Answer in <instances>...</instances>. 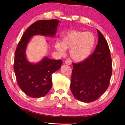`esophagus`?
Returning <instances> with one entry per match:
<instances>
[{
  "label": "esophagus",
  "mask_w": 125,
  "mask_h": 125,
  "mask_svg": "<svg viewBox=\"0 0 125 125\" xmlns=\"http://www.w3.org/2000/svg\"><path fill=\"white\" fill-rule=\"evenodd\" d=\"M65 63L66 64L69 65H71V64L72 61H71V60H70V59H67L65 60Z\"/></svg>",
  "instance_id": "1"
}]
</instances>
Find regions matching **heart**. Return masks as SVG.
I'll use <instances>...</instances> for the list:
<instances>
[{"label": "heart", "mask_w": 125, "mask_h": 125, "mask_svg": "<svg viewBox=\"0 0 125 125\" xmlns=\"http://www.w3.org/2000/svg\"><path fill=\"white\" fill-rule=\"evenodd\" d=\"M95 43L94 35L90 31L72 30L61 37V42L56 41L54 47L61 55L70 49V55L75 62H81L90 56Z\"/></svg>", "instance_id": "b5f03b06"}]
</instances>
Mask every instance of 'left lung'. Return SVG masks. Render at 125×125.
Masks as SVG:
<instances>
[{"instance_id": "left-lung-1", "label": "left lung", "mask_w": 125, "mask_h": 125, "mask_svg": "<svg viewBox=\"0 0 125 125\" xmlns=\"http://www.w3.org/2000/svg\"><path fill=\"white\" fill-rule=\"evenodd\" d=\"M98 42L93 54L84 61L72 63L70 89L77 100L89 103L97 100L107 90L112 74L110 50L99 30Z\"/></svg>"}]
</instances>
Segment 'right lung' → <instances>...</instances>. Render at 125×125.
<instances>
[{"mask_svg": "<svg viewBox=\"0 0 125 125\" xmlns=\"http://www.w3.org/2000/svg\"><path fill=\"white\" fill-rule=\"evenodd\" d=\"M60 23L57 20L35 22L25 31L18 44L14 65L16 78L21 90L31 98H41L48 94L52 86V74L61 68L62 61L46 56L36 63L28 61L27 45L35 35L53 38Z\"/></svg>", "mask_w": 125, "mask_h": 125, "instance_id": "obj_1", "label": "right lung"}]
</instances>
